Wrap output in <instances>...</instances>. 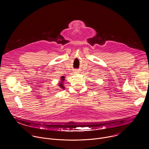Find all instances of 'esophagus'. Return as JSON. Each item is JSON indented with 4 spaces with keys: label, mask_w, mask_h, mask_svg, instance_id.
<instances>
[{
    "label": "esophagus",
    "mask_w": 149,
    "mask_h": 149,
    "mask_svg": "<svg viewBox=\"0 0 149 149\" xmlns=\"http://www.w3.org/2000/svg\"><path fill=\"white\" fill-rule=\"evenodd\" d=\"M75 72H77V73H78V72H79V71H78V70H76V71H75Z\"/></svg>",
    "instance_id": "1"
}]
</instances>
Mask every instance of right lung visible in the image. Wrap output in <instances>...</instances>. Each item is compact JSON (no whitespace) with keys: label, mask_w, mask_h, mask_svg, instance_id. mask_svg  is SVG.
I'll return each mask as SVG.
<instances>
[{"label":"right lung","mask_w":149,"mask_h":149,"mask_svg":"<svg viewBox=\"0 0 149 149\" xmlns=\"http://www.w3.org/2000/svg\"><path fill=\"white\" fill-rule=\"evenodd\" d=\"M60 80H61L60 82L58 83V86L61 89H64L65 87H64V86H63V81L65 80V77L64 76L61 77L60 78Z\"/></svg>","instance_id":"obj_1"}]
</instances>
